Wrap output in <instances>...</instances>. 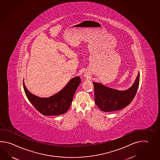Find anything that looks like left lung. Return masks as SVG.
I'll list each match as a JSON object with an SVG mask.
<instances>
[{
    "label": "left lung",
    "instance_id": "obj_1",
    "mask_svg": "<svg viewBox=\"0 0 160 160\" xmlns=\"http://www.w3.org/2000/svg\"><path fill=\"white\" fill-rule=\"evenodd\" d=\"M140 82V74L133 85L126 91H120L108 88L99 83L93 82L95 91V104L101 111L112 112L126 107L133 101L137 93Z\"/></svg>",
    "mask_w": 160,
    "mask_h": 160
}]
</instances>
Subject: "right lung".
I'll return each mask as SVG.
<instances>
[{
	"label": "right lung",
	"mask_w": 160,
	"mask_h": 160,
	"mask_svg": "<svg viewBox=\"0 0 160 160\" xmlns=\"http://www.w3.org/2000/svg\"><path fill=\"white\" fill-rule=\"evenodd\" d=\"M81 82L78 76L72 78L62 91L48 98H41L33 95L23 88L28 100L36 110L44 116H56L66 113L72 104L75 92Z\"/></svg>",
	"instance_id": "right-lung-1"
}]
</instances>
